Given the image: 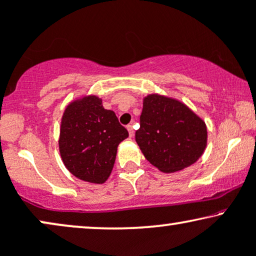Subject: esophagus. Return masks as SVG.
<instances>
[{"mask_svg":"<svg viewBox=\"0 0 256 256\" xmlns=\"http://www.w3.org/2000/svg\"><path fill=\"white\" fill-rule=\"evenodd\" d=\"M126 128H128V134H130V137H132V136L134 134V126H132V125H128V126H126Z\"/></svg>","mask_w":256,"mask_h":256,"instance_id":"1","label":"esophagus"}]
</instances>
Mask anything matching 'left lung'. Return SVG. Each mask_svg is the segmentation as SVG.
Returning a JSON list of instances; mask_svg holds the SVG:
<instances>
[{"mask_svg": "<svg viewBox=\"0 0 256 256\" xmlns=\"http://www.w3.org/2000/svg\"><path fill=\"white\" fill-rule=\"evenodd\" d=\"M206 122L176 99L144 98L136 142L145 158L163 172H176L198 160L206 146Z\"/></svg>", "mask_w": 256, "mask_h": 256, "instance_id": "8db88e82", "label": "left lung"}]
</instances>
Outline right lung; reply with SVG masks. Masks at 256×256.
<instances>
[{
  "mask_svg": "<svg viewBox=\"0 0 256 256\" xmlns=\"http://www.w3.org/2000/svg\"><path fill=\"white\" fill-rule=\"evenodd\" d=\"M128 137L116 113L102 99L84 96L70 102L61 120L59 148L64 166L79 180L104 183L114 166L117 148Z\"/></svg>",
  "mask_w": 256,
  "mask_h": 256,
  "instance_id": "1",
  "label": "right lung"
}]
</instances>
